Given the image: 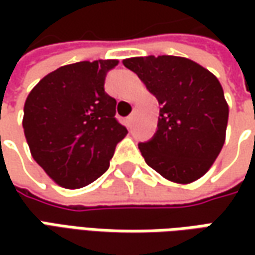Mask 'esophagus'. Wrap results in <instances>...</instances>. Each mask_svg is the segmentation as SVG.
Returning <instances> with one entry per match:
<instances>
[{
  "label": "esophagus",
  "instance_id": "34e87169",
  "mask_svg": "<svg viewBox=\"0 0 255 255\" xmlns=\"http://www.w3.org/2000/svg\"><path fill=\"white\" fill-rule=\"evenodd\" d=\"M132 121H133L132 115H130L129 118H126V121H125V122H126V126H128V128H132Z\"/></svg>",
  "mask_w": 255,
  "mask_h": 255
}]
</instances>
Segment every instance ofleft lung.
<instances>
[{
    "label": "left lung",
    "instance_id": "8db88e82",
    "mask_svg": "<svg viewBox=\"0 0 255 255\" xmlns=\"http://www.w3.org/2000/svg\"><path fill=\"white\" fill-rule=\"evenodd\" d=\"M123 65L140 78L162 106L154 136L139 143L144 162L179 184L200 179L226 140L229 105L219 79L181 56H136Z\"/></svg>",
    "mask_w": 255,
    "mask_h": 255
}]
</instances>
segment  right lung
Returning a JSON list of instances; mask_svg holds the SVG:
<instances>
[{"label":"right lung","mask_w":255,"mask_h":255,"mask_svg":"<svg viewBox=\"0 0 255 255\" xmlns=\"http://www.w3.org/2000/svg\"><path fill=\"white\" fill-rule=\"evenodd\" d=\"M116 59L65 65L42 78L24 106L31 154L59 186L79 189L109 167L128 129L116 121V101L105 92Z\"/></svg>","instance_id":"right-lung-1"}]
</instances>
